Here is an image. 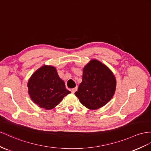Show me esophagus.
<instances>
[{"label":"esophagus","mask_w":151,"mask_h":151,"mask_svg":"<svg viewBox=\"0 0 151 151\" xmlns=\"http://www.w3.org/2000/svg\"><path fill=\"white\" fill-rule=\"evenodd\" d=\"M76 90H77V87H75V88H72V89L71 90V91L72 93H75V92L76 91Z\"/></svg>","instance_id":"esophagus-1"}]
</instances>
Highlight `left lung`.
<instances>
[{"mask_svg": "<svg viewBox=\"0 0 151 151\" xmlns=\"http://www.w3.org/2000/svg\"><path fill=\"white\" fill-rule=\"evenodd\" d=\"M115 88L113 73L100 61L92 59L83 68L82 82L75 94L83 106L96 110L110 101Z\"/></svg>", "mask_w": 151, "mask_h": 151, "instance_id": "8db88e82", "label": "left lung"}]
</instances>
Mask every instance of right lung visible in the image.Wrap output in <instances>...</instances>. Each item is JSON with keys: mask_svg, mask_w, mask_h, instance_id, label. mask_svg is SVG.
I'll return each instance as SVG.
<instances>
[{"mask_svg": "<svg viewBox=\"0 0 151 151\" xmlns=\"http://www.w3.org/2000/svg\"><path fill=\"white\" fill-rule=\"evenodd\" d=\"M28 92L34 103L46 110L55 108L71 93L58 75L56 68L44 65L34 72L28 82Z\"/></svg>", "mask_w": 151, "mask_h": 151, "instance_id": "1", "label": "right lung"}]
</instances>
